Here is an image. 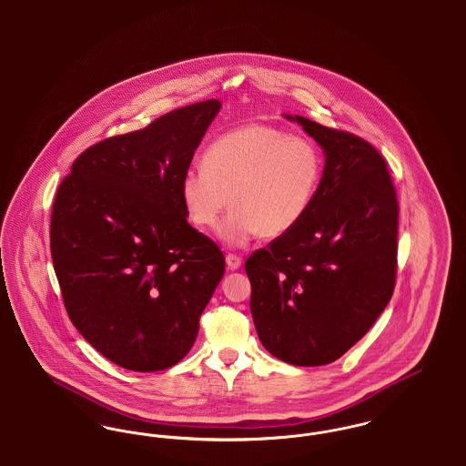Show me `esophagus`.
<instances>
[{
  "instance_id": "obj_1",
  "label": "esophagus",
  "mask_w": 466,
  "mask_h": 466,
  "mask_svg": "<svg viewBox=\"0 0 466 466\" xmlns=\"http://www.w3.org/2000/svg\"><path fill=\"white\" fill-rule=\"evenodd\" d=\"M225 262H227V267L230 268V270H238L239 267L243 266V260H241V257H238V255H227L225 257Z\"/></svg>"
}]
</instances>
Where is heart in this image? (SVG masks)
Listing matches in <instances>:
<instances>
[{"mask_svg":"<svg viewBox=\"0 0 466 466\" xmlns=\"http://www.w3.org/2000/svg\"><path fill=\"white\" fill-rule=\"evenodd\" d=\"M321 177L318 148L270 126H246L217 137L202 156V167L185 171L179 196L188 220L215 228L222 243L239 248L257 236L278 238L300 222ZM231 199H228V196Z\"/></svg>","mask_w":466,"mask_h":466,"instance_id":"1","label":"heart"}]
</instances>
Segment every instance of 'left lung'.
<instances>
[{
	"label": "left lung",
	"mask_w": 466,
	"mask_h": 466,
	"mask_svg": "<svg viewBox=\"0 0 466 466\" xmlns=\"http://www.w3.org/2000/svg\"><path fill=\"white\" fill-rule=\"evenodd\" d=\"M325 154L306 217L244 264L267 351L299 367L332 363L370 330L395 289L399 202L386 160L355 134L300 115Z\"/></svg>",
	"instance_id": "8db88e82"
}]
</instances>
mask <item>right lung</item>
I'll return each mask as SVG.
<instances>
[{"label": "right lung", "instance_id": "obj_1", "mask_svg": "<svg viewBox=\"0 0 466 466\" xmlns=\"http://www.w3.org/2000/svg\"><path fill=\"white\" fill-rule=\"evenodd\" d=\"M220 108L202 101L90 147L57 190L50 253L67 316L127 370L177 365L222 281L223 253L187 222L179 196Z\"/></svg>", "mask_w": 466, "mask_h": 466}]
</instances>
